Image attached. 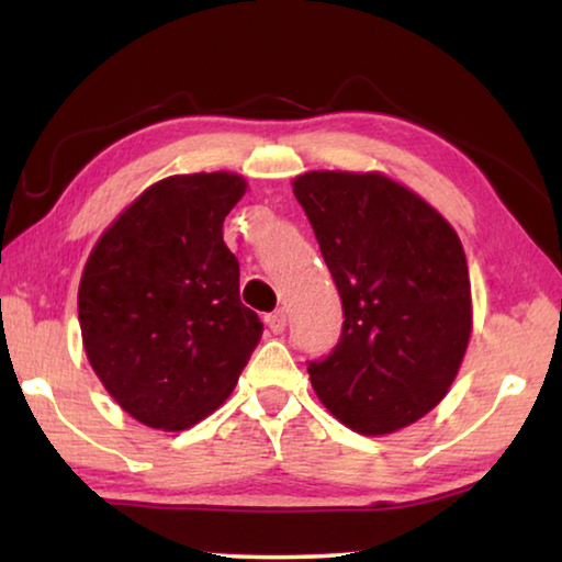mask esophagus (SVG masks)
Masks as SVG:
<instances>
[{"label":"esophagus","instance_id":"1","mask_svg":"<svg viewBox=\"0 0 562 562\" xmlns=\"http://www.w3.org/2000/svg\"><path fill=\"white\" fill-rule=\"evenodd\" d=\"M265 322H268L272 335H282L284 327H288V312H284V310L272 312V315H268V319H265Z\"/></svg>","mask_w":562,"mask_h":562}]
</instances>
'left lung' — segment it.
<instances>
[{"instance_id":"obj_1","label":"left lung","mask_w":562,"mask_h":562,"mask_svg":"<svg viewBox=\"0 0 562 562\" xmlns=\"http://www.w3.org/2000/svg\"><path fill=\"white\" fill-rule=\"evenodd\" d=\"M345 307L337 349L307 372L347 429L386 436L449 394L473 329L469 262L451 223L379 170L292 180Z\"/></svg>"}]
</instances>
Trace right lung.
<instances>
[{
	"instance_id": "1",
	"label": "right lung",
	"mask_w": 562,
	"mask_h": 562,
	"mask_svg": "<svg viewBox=\"0 0 562 562\" xmlns=\"http://www.w3.org/2000/svg\"><path fill=\"white\" fill-rule=\"evenodd\" d=\"M247 180L231 170L168 176L123 207L79 282L83 349L123 412L183 431L221 406L262 337L223 243Z\"/></svg>"
}]
</instances>
